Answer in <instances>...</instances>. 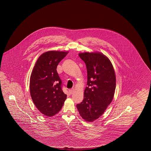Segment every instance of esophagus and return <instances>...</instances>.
Instances as JSON below:
<instances>
[{"label": "esophagus", "instance_id": "34e87169", "mask_svg": "<svg viewBox=\"0 0 151 151\" xmlns=\"http://www.w3.org/2000/svg\"><path fill=\"white\" fill-rule=\"evenodd\" d=\"M74 91V88H71V89H70V90H68V92H69V93L70 94H72V93H73V92Z\"/></svg>", "mask_w": 151, "mask_h": 151}]
</instances>
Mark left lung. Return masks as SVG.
Instances as JSON below:
<instances>
[{
    "label": "left lung",
    "mask_w": 151,
    "mask_h": 151,
    "mask_svg": "<svg viewBox=\"0 0 151 151\" xmlns=\"http://www.w3.org/2000/svg\"><path fill=\"white\" fill-rule=\"evenodd\" d=\"M86 66L87 83L83 100L77 104L81 116L92 122L99 118L112 101L116 86L115 72L109 58L100 52L80 53Z\"/></svg>",
    "instance_id": "1"
}]
</instances>
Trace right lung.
<instances>
[{
  "instance_id": "add662e5",
  "label": "right lung",
  "mask_w": 151,
  "mask_h": 151,
  "mask_svg": "<svg viewBox=\"0 0 151 151\" xmlns=\"http://www.w3.org/2000/svg\"><path fill=\"white\" fill-rule=\"evenodd\" d=\"M68 52H46L35 63L30 77L32 100L42 114L47 116L58 113L67 98L62 90V81L57 68Z\"/></svg>"
}]
</instances>
